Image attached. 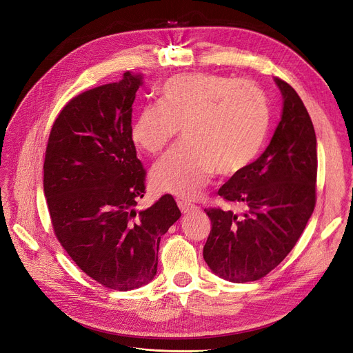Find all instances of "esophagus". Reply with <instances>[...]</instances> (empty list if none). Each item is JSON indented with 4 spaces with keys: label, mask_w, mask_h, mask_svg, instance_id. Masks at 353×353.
<instances>
[{
    "label": "esophagus",
    "mask_w": 353,
    "mask_h": 353,
    "mask_svg": "<svg viewBox=\"0 0 353 353\" xmlns=\"http://www.w3.org/2000/svg\"><path fill=\"white\" fill-rule=\"evenodd\" d=\"M177 205H179L181 213H192L199 209L197 206H194V205H192V203H188V201H179Z\"/></svg>",
    "instance_id": "1"
}]
</instances>
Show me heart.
<instances>
[{
  "instance_id": "obj_1",
  "label": "heart",
  "mask_w": 353,
  "mask_h": 353,
  "mask_svg": "<svg viewBox=\"0 0 353 353\" xmlns=\"http://www.w3.org/2000/svg\"><path fill=\"white\" fill-rule=\"evenodd\" d=\"M161 104L140 110L130 139L156 156L183 130V144L152 170L153 188L183 199L200 196L216 169L233 176L261 153L269 127L263 91L217 74H179L160 87Z\"/></svg>"
}]
</instances>
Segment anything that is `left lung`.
<instances>
[{"label":"left lung","mask_w":353,"mask_h":353,"mask_svg":"<svg viewBox=\"0 0 353 353\" xmlns=\"http://www.w3.org/2000/svg\"><path fill=\"white\" fill-rule=\"evenodd\" d=\"M282 117L262 156L233 174L219 196L245 213L206 209L212 230L203 257L213 273L233 283L259 281L294 248L316 203V134L301 97L274 79Z\"/></svg>","instance_id":"left-lung-1"}]
</instances>
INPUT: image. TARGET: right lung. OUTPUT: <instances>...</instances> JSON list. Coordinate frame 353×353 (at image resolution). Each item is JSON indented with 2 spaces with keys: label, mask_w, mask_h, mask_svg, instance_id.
Wrapping results in <instances>:
<instances>
[{
  "label": "right lung",
  "mask_w": 353,
  "mask_h": 353,
  "mask_svg": "<svg viewBox=\"0 0 353 353\" xmlns=\"http://www.w3.org/2000/svg\"><path fill=\"white\" fill-rule=\"evenodd\" d=\"M141 74L124 72L74 97L55 119L44 160L54 233L76 265L105 288L133 290L157 272L161 236L181 216L172 194L136 212L145 172L130 139Z\"/></svg>",
  "instance_id": "1"
}]
</instances>
